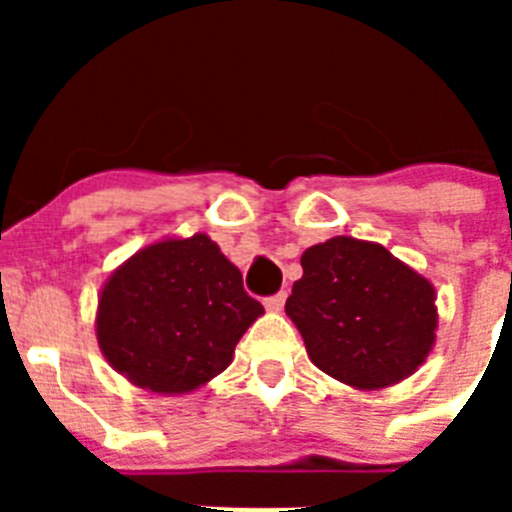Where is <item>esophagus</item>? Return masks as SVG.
<instances>
[{
  "mask_svg": "<svg viewBox=\"0 0 512 512\" xmlns=\"http://www.w3.org/2000/svg\"><path fill=\"white\" fill-rule=\"evenodd\" d=\"M284 300H287V292H277V295L266 297L264 305H266V310H282Z\"/></svg>",
  "mask_w": 512,
  "mask_h": 512,
  "instance_id": "34e87169",
  "label": "esophagus"
}]
</instances>
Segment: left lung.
<instances>
[{"label":"left lung","instance_id":"obj_1","mask_svg":"<svg viewBox=\"0 0 512 512\" xmlns=\"http://www.w3.org/2000/svg\"><path fill=\"white\" fill-rule=\"evenodd\" d=\"M287 315L312 364L361 390L413 374L433 346L436 295L428 279L379 243L330 238L302 253Z\"/></svg>","mask_w":512,"mask_h":512}]
</instances>
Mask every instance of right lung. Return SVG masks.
<instances>
[{
	"instance_id": "right-lung-1",
	"label": "right lung",
	"mask_w": 512,
	"mask_h": 512,
	"mask_svg": "<svg viewBox=\"0 0 512 512\" xmlns=\"http://www.w3.org/2000/svg\"><path fill=\"white\" fill-rule=\"evenodd\" d=\"M264 305L207 235L138 251L102 289V354L133 384L189 392L230 364Z\"/></svg>"
}]
</instances>
